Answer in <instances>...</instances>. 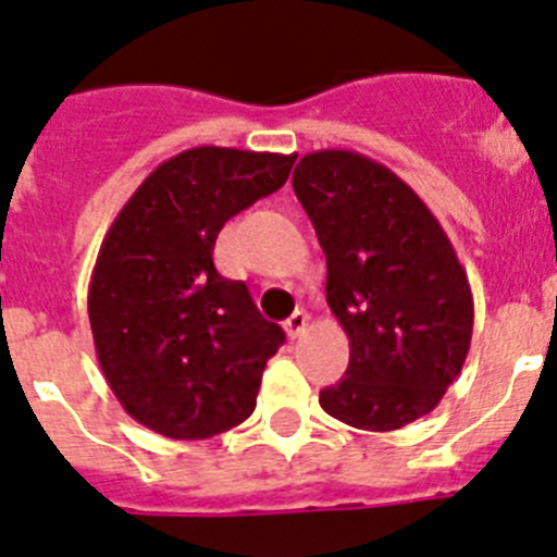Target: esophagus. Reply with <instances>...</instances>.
<instances>
[{
    "label": "esophagus",
    "mask_w": 557,
    "mask_h": 557,
    "mask_svg": "<svg viewBox=\"0 0 557 557\" xmlns=\"http://www.w3.org/2000/svg\"><path fill=\"white\" fill-rule=\"evenodd\" d=\"M306 327H308V313L306 311H297V313H292V317L285 319V333H288L292 338H297L299 333H306Z\"/></svg>",
    "instance_id": "34e87169"
}]
</instances>
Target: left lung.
I'll use <instances>...</instances> for the list:
<instances>
[{"mask_svg":"<svg viewBox=\"0 0 557 557\" xmlns=\"http://www.w3.org/2000/svg\"><path fill=\"white\" fill-rule=\"evenodd\" d=\"M294 193L327 258V306L350 338L345 379L319 404L364 432L423 418L471 347L473 294L451 240L423 198L364 153H306Z\"/></svg>","mask_w":557,"mask_h":557,"instance_id":"1","label":"left lung"}]
</instances>
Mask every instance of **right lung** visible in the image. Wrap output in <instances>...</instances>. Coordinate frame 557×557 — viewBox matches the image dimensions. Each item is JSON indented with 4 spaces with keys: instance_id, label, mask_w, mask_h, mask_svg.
<instances>
[{
    "instance_id": "add662e5",
    "label": "right lung",
    "mask_w": 557,
    "mask_h": 557,
    "mask_svg": "<svg viewBox=\"0 0 557 557\" xmlns=\"http://www.w3.org/2000/svg\"><path fill=\"white\" fill-rule=\"evenodd\" d=\"M297 153L201 145L162 162L117 212L89 283L100 370L151 432L207 440L244 423L285 342L212 263L232 215L280 190Z\"/></svg>"
}]
</instances>
